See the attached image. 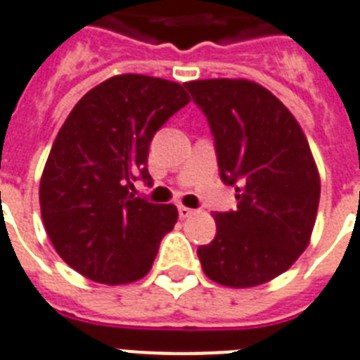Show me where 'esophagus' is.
Instances as JSON below:
<instances>
[{
  "label": "esophagus",
  "mask_w": 360,
  "mask_h": 360,
  "mask_svg": "<svg viewBox=\"0 0 360 360\" xmlns=\"http://www.w3.org/2000/svg\"><path fill=\"white\" fill-rule=\"evenodd\" d=\"M178 214H180V219H190L191 214H195V211H193V209H190V207L180 205L178 207Z\"/></svg>",
  "instance_id": "obj_1"
}]
</instances>
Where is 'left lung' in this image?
<instances>
[{"label":"left lung","mask_w":360,"mask_h":360,"mask_svg":"<svg viewBox=\"0 0 360 360\" xmlns=\"http://www.w3.org/2000/svg\"><path fill=\"white\" fill-rule=\"evenodd\" d=\"M214 136L222 182L238 209L214 212L217 236L198 249L201 269L226 288L280 276L311 241L320 176L305 132L272 91L245 78L186 82Z\"/></svg>","instance_id":"1"}]
</instances>
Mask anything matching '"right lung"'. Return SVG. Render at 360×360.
Here are the masks:
<instances>
[{
	"instance_id": "right-lung-1",
	"label": "right lung",
	"mask_w": 360,
	"mask_h": 360,
	"mask_svg": "<svg viewBox=\"0 0 360 360\" xmlns=\"http://www.w3.org/2000/svg\"><path fill=\"white\" fill-rule=\"evenodd\" d=\"M188 103L178 82L117 75L75 105L40 180L44 226L70 269L107 285L132 284L151 270L178 211L136 198L134 180H151L149 143Z\"/></svg>"
}]
</instances>
